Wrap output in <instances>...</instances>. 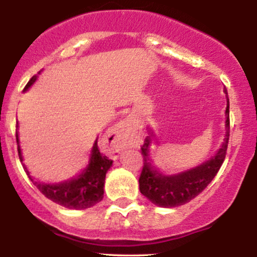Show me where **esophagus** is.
<instances>
[{
  "label": "esophagus",
  "mask_w": 257,
  "mask_h": 257,
  "mask_svg": "<svg viewBox=\"0 0 257 257\" xmlns=\"http://www.w3.org/2000/svg\"><path fill=\"white\" fill-rule=\"evenodd\" d=\"M126 128H128V122L126 120L118 122L113 128L110 140H107L108 145H110V153L113 157L114 155H117L120 151V149L124 145L126 138Z\"/></svg>",
  "instance_id": "34e87169"
}]
</instances>
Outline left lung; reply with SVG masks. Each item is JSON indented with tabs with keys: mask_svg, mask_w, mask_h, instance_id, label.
Returning <instances> with one entry per match:
<instances>
[{
	"mask_svg": "<svg viewBox=\"0 0 257 257\" xmlns=\"http://www.w3.org/2000/svg\"><path fill=\"white\" fill-rule=\"evenodd\" d=\"M227 94L226 89L223 90ZM229 140V102L227 99L226 107V134L219 151L209 161L186 172L164 175L152 164L151 145L152 138L146 137L141 146L144 167L139 178L140 192L150 202L163 208L184 205L197 197L211 182L225 161Z\"/></svg>",
	"mask_w": 257,
	"mask_h": 257,
	"instance_id": "left-lung-1",
	"label": "left lung"
}]
</instances>
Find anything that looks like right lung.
<instances>
[{"label": "right lung", "mask_w": 257, "mask_h": 257, "mask_svg": "<svg viewBox=\"0 0 257 257\" xmlns=\"http://www.w3.org/2000/svg\"><path fill=\"white\" fill-rule=\"evenodd\" d=\"M40 73V72H38ZM37 79V76H32V78L25 85L24 90L34 84ZM19 143L17 134V144ZM18 155H19L20 162L23 163L22 150H20L19 144H18ZM112 166V161L106 156L100 153L98 146V139L94 141V145L91 147L89 162L79 175L72 178L67 181L60 182V184H43V182L35 181L31 178L28 168L24 164V170L28 174L41 193L44 194L48 199L53 200L57 204L65 206L69 209H76V210H82V209L90 208L95 205L100 200L104 198V184L106 173Z\"/></svg>", "instance_id": "1"}]
</instances>
